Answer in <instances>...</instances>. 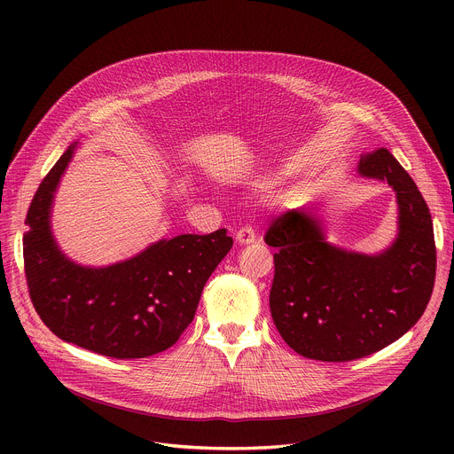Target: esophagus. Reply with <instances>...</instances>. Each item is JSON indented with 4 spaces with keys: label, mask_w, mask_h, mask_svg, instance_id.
I'll use <instances>...</instances> for the list:
<instances>
[{
    "label": "esophagus",
    "mask_w": 454,
    "mask_h": 454,
    "mask_svg": "<svg viewBox=\"0 0 454 454\" xmlns=\"http://www.w3.org/2000/svg\"><path fill=\"white\" fill-rule=\"evenodd\" d=\"M235 239H237L239 244H253L256 240V235H254V230L251 226H242L235 233Z\"/></svg>",
    "instance_id": "obj_1"
}]
</instances>
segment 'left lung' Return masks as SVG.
<instances>
[{
	"label": "left lung",
	"instance_id": "obj_1",
	"mask_svg": "<svg viewBox=\"0 0 454 454\" xmlns=\"http://www.w3.org/2000/svg\"><path fill=\"white\" fill-rule=\"evenodd\" d=\"M359 174L397 192L399 235L382 253L329 244L305 208L273 219L264 237L277 247L273 321L284 341L309 359L345 363L387 347L420 319L433 293V221L415 181L384 147L361 156Z\"/></svg>",
	"mask_w": 454,
	"mask_h": 454
}]
</instances>
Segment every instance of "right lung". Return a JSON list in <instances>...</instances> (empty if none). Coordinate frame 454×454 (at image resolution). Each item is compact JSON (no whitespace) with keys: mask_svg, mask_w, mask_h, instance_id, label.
Masks as SVG:
<instances>
[{"mask_svg":"<svg viewBox=\"0 0 454 454\" xmlns=\"http://www.w3.org/2000/svg\"><path fill=\"white\" fill-rule=\"evenodd\" d=\"M75 145L41 181L23 235L30 300L62 341L114 357H149L170 348L190 325L203 287L233 246L221 228L177 235L107 268H84L64 256L50 230L53 193Z\"/></svg>","mask_w":454,"mask_h":454,"instance_id":"1","label":"right lung"}]
</instances>
